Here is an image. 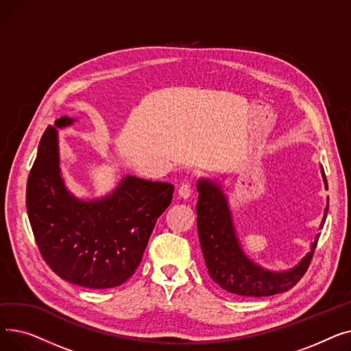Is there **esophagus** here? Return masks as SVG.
I'll use <instances>...</instances> for the list:
<instances>
[{
	"instance_id": "1",
	"label": "esophagus",
	"mask_w": 351,
	"mask_h": 351,
	"mask_svg": "<svg viewBox=\"0 0 351 351\" xmlns=\"http://www.w3.org/2000/svg\"><path fill=\"white\" fill-rule=\"evenodd\" d=\"M178 193H179L180 197L188 199V197L192 195V186L189 185V183H182V185L179 186Z\"/></svg>"
}]
</instances>
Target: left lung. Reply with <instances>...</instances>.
Masks as SVG:
<instances>
[{
  "instance_id": "1",
  "label": "left lung",
  "mask_w": 351,
  "mask_h": 351,
  "mask_svg": "<svg viewBox=\"0 0 351 351\" xmlns=\"http://www.w3.org/2000/svg\"><path fill=\"white\" fill-rule=\"evenodd\" d=\"M322 175L327 189L323 168ZM197 191L196 222L199 241L209 276L216 285L236 296L263 298L287 291L303 278L310 266L320 234L316 236L310 252L298 266L286 271H270L252 262L245 254L236 236L228 199L217 183L199 179ZM327 210L328 206L324 210L322 226L324 225Z\"/></svg>"
}]
</instances>
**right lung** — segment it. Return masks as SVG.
I'll return each mask as SVG.
<instances>
[{
	"mask_svg": "<svg viewBox=\"0 0 351 351\" xmlns=\"http://www.w3.org/2000/svg\"><path fill=\"white\" fill-rule=\"evenodd\" d=\"M72 122L61 117L40 141L27 182L28 219L43 259L61 279L88 289L117 287L138 269L173 185L128 175L106 197H75L61 176L57 134Z\"/></svg>",
	"mask_w": 351,
	"mask_h": 351,
	"instance_id": "obj_1",
	"label": "right lung"
}]
</instances>
